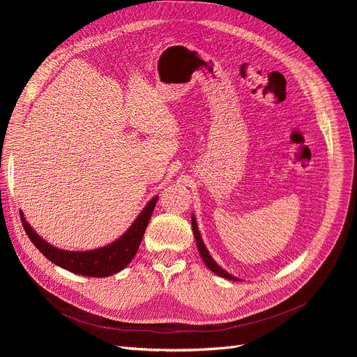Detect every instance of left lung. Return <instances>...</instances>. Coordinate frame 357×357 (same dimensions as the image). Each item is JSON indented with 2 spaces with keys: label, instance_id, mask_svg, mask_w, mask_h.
Returning <instances> with one entry per match:
<instances>
[{
  "label": "left lung",
  "instance_id": "obj_1",
  "mask_svg": "<svg viewBox=\"0 0 357 357\" xmlns=\"http://www.w3.org/2000/svg\"><path fill=\"white\" fill-rule=\"evenodd\" d=\"M191 222H192V231H194V236H195V240H197L198 252H199V255H201V257H202V260H204V264L207 265V268H208L211 272H214L215 275L221 276V278H226V279H230V280H240L238 278L230 275L229 272L224 271L220 265H217V261L211 257V255L208 253L207 248H205V245H204V241H202L201 234H199V230H198V226H197V220H195L194 215L191 217Z\"/></svg>",
  "mask_w": 357,
  "mask_h": 357
}]
</instances>
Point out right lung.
Listing matches in <instances>:
<instances>
[{
  "label": "right lung",
  "instance_id": "1",
  "mask_svg": "<svg viewBox=\"0 0 357 357\" xmlns=\"http://www.w3.org/2000/svg\"><path fill=\"white\" fill-rule=\"evenodd\" d=\"M158 198L159 197H153L147 202V205L142 210L136 221L131 224V227L116 241H112L108 246L85 252H69L49 245L46 240H43L31 229V226L24 218V214L20 213V215L23 227L29 238L33 241V245L43 253V256H46L52 261V264L58 265L72 273L91 278H105L123 271L136 256L149 220L152 217V213L155 210Z\"/></svg>",
  "mask_w": 357,
  "mask_h": 357
}]
</instances>
